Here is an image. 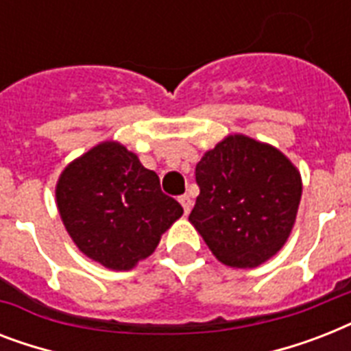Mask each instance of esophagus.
I'll use <instances>...</instances> for the list:
<instances>
[{"label": "esophagus", "instance_id": "obj_1", "mask_svg": "<svg viewBox=\"0 0 351 351\" xmlns=\"http://www.w3.org/2000/svg\"><path fill=\"white\" fill-rule=\"evenodd\" d=\"M178 200H180L182 208H184V213L189 215V211H191V208H193L191 197H189V195H182V197L178 198Z\"/></svg>", "mask_w": 351, "mask_h": 351}]
</instances>
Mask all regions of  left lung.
Masks as SVG:
<instances>
[{"label": "left lung", "mask_w": 351, "mask_h": 351, "mask_svg": "<svg viewBox=\"0 0 351 351\" xmlns=\"http://www.w3.org/2000/svg\"><path fill=\"white\" fill-rule=\"evenodd\" d=\"M195 176L200 195L189 222L222 264L256 267L282 247L302 182L278 149L233 134L204 154Z\"/></svg>", "instance_id": "8db88e82"}]
</instances>
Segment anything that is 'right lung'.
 Wrapping results in <instances>:
<instances>
[{
  "mask_svg": "<svg viewBox=\"0 0 351 351\" xmlns=\"http://www.w3.org/2000/svg\"><path fill=\"white\" fill-rule=\"evenodd\" d=\"M63 226L78 250L117 271L147 258L184 209L118 142H101L63 169L56 186Z\"/></svg>",
  "mask_w": 351,
  "mask_h": 351,
  "instance_id": "right-lung-1",
  "label": "right lung"
}]
</instances>
